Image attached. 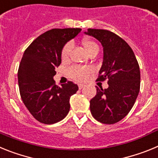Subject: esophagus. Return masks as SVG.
<instances>
[{
  "mask_svg": "<svg viewBox=\"0 0 158 158\" xmlns=\"http://www.w3.org/2000/svg\"><path fill=\"white\" fill-rule=\"evenodd\" d=\"M78 87H79V89H81L85 87V85H83V84H79V85H78Z\"/></svg>",
  "mask_w": 158,
  "mask_h": 158,
  "instance_id": "34e87169",
  "label": "esophagus"
}]
</instances>
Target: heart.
<instances>
[{
  "mask_svg": "<svg viewBox=\"0 0 158 158\" xmlns=\"http://www.w3.org/2000/svg\"><path fill=\"white\" fill-rule=\"evenodd\" d=\"M82 46H83L85 51L87 52V54H90L94 51H98V45L95 43L94 41L89 39H85L81 42ZM72 44L70 43H66L63 47L61 52V58L63 61L68 59L72 50ZM91 73V69L89 68H85V67L81 66H73L69 69V75L73 80L77 81H84L87 79L89 73Z\"/></svg>",
  "mask_w": 158,
  "mask_h": 158,
  "instance_id": "b5f03b06",
  "label": "heart"
}]
</instances>
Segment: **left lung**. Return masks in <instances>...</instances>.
<instances>
[{
	"label": "left lung",
	"mask_w": 158,
	"mask_h": 158,
	"mask_svg": "<svg viewBox=\"0 0 158 158\" xmlns=\"http://www.w3.org/2000/svg\"><path fill=\"white\" fill-rule=\"evenodd\" d=\"M85 34L94 37L103 47V62L96 81L108 80L107 89L96 87V95L90 100V111L99 122L115 123L129 113L139 95V63L131 47L115 33L89 28Z\"/></svg>",
	"instance_id": "left-lung-1"
}]
</instances>
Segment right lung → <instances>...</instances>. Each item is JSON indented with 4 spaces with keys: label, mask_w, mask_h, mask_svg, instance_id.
Listing matches in <instances>:
<instances>
[{
    "label": "right lung",
    "mask_w": 158,
    "mask_h": 158,
    "mask_svg": "<svg viewBox=\"0 0 158 158\" xmlns=\"http://www.w3.org/2000/svg\"><path fill=\"white\" fill-rule=\"evenodd\" d=\"M81 28L51 29L36 38L23 53L18 69V84L23 104L35 119L45 124L62 120L69 113V100L78 90L69 81L54 83L55 68L62 62L61 52Z\"/></svg>",
    "instance_id": "1"
}]
</instances>
